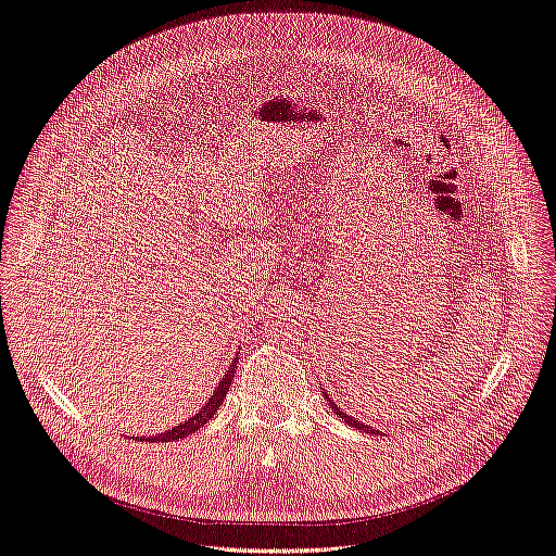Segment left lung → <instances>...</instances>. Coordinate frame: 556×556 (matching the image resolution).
<instances>
[{
  "label": "left lung",
  "instance_id": "1",
  "mask_svg": "<svg viewBox=\"0 0 556 556\" xmlns=\"http://www.w3.org/2000/svg\"><path fill=\"white\" fill-rule=\"evenodd\" d=\"M326 393V391H324ZM326 399H328V395H326ZM328 405L334 409V414L343 420V422H349V426H353V428H357V430H362V432H366V434H380L378 430H374V428H368V426H364V422H359L357 418H353V416H349V414H343L330 399H328Z\"/></svg>",
  "mask_w": 556,
  "mask_h": 556
}]
</instances>
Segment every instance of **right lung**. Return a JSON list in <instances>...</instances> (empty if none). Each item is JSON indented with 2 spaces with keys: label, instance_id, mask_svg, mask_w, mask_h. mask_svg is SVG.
I'll list each match as a JSON object with an SVG mask.
<instances>
[{
  "label": "right lung",
  "instance_id": "add662e5",
  "mask_svg": "<svg viewBox=\"0 0 556 556\" xmlns=\"http://www.w3.org/2000/svg\"><path fill=\"white\" fill-rule=\"evenodd\" d=\"M237 359L240 357H235L232 359V364L228 366V371L224 374V378L219 380V384H217V389L213 391V395H210V399L205 401V405L194 414V416H190L188 420H182L180 426H176V428H172V430H165V432H161V434H155V437H149L147 441H151V443H161V441H176V439H182V437H188V434H192V432H197L199 428H203L205 422H210L215 418V412L222 407V403H224V399H226V393H228V389H230V382H232V378H235V371H237ZM142 441H144V437H140Z\"/></svg>",
  "mask_w": 556,
  "mask_h": 556
}]
</instances>
